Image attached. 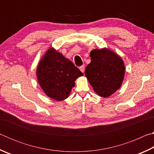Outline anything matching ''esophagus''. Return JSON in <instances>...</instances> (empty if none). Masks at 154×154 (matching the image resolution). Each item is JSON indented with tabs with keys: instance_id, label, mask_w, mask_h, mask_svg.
<instances>
[{
	"instance_id": "34e87169",
	"label": "esophagus",
	"mask_w": 154,
	"mask_h": 154,
	"mask_svg": "<svg viewBox=\"0 0 154 154\" xmlns=\"http://www.w3.org/2000/svg\"><path fill=\"white\" fill-rule=\"evenodd\" d=\"M79 69L82 72H84V71H85V66H84V65H82V66H81L79 67Z\"/></svg>"
}]
</instances>
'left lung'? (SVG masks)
Here are the masks:
<instances>
[{"mask_svg":"<svg viewBox=\"0 0 154 154\" xmlns=\"http://www.w3.org/2000/svg\"><path fill=\"white\" fill-rule=\"evenodd\" d=\"M90 58V63L85 68V77L98 96L109 97L123 82L124 62L118 54L106 48L91 51Z\"/></svg>","mask_w":154,"mask_h":154,"instance_id":"left-lung-1","label":"left lung"}]
</instances>
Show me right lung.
<instances>
[{
	"label": "right lung",
	"instance_id": "1",
	"mask_svg": "<svg viewBox=\"0 0 154 154\" xmlns=\"http://www.w3.org/2000/svg\"><path fill=\"white\" fill-rule=\"evenodd\" d=\"M82 75L71 60L54 48L46 51L36 69V77L43 92L58 101L69 97L75 81Z\"/></svg>",
	"mask_w": 154,
	"mask_h": 154
}]
</instances>
